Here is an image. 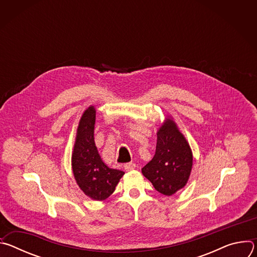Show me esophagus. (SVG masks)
I'll list each match as a JSON object with an SVG mask.
<instances>
[{"label": "esophagus", "mask_w": 257, "mask_h": 257, "mask_svg": "<svg viewBox=\"0 0 257 257\" xmlns=\"http://www.w3.org/2000/svg\"><path fill=\"white\" fill-rule=\"evenodd\" d=\"M135 167H136V165L134 163H127L124 165V169L126 171H132L135 169Z\"/></svg>", "instance_id": "1"}]
</instances>
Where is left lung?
<instances>
[{"label": "left lung", "mask_w": 257, "mask_h": 257, "mask_svg": "<svg viewBox=\"0 0 257 257\" xmlns=\"http://www.w3.org/2000/svg\"><path fill=\"white\" fill-rule=\"evenodd\" d=\"M157 135L156 155L141 171L157 191L171 196L187 184L193 164L192 152L171 118L166 119Z\"/></svg>", "instance_id": "left-lung-1"}]
</instances>
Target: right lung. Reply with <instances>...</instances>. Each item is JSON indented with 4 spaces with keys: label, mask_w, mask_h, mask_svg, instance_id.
Listing matches in <instances>:
<instances>
[{
    "label": "right lung",
    "mask_w": 257,
    "mask_h": 257,
    "mask_svg": "<svg viewBox=\"0 0 257 257\" xmlns=\"http://www.w3.org/2000/svg\"><path fill=\"white\" fill-rule=\"evenodd\" d=\"M95 108H86L77 128L72 153V170L79 188L93 200H104L114 191L123 171L108 168L98 155L94 143Z\"/></svg>",
    "instance_id": "obj_1"
}]
</instances>
